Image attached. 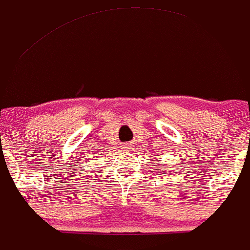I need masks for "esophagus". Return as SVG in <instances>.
Listing matches in <instances>:
<instances>
[{"label":"esophagus","instance_id":"esophagus-1","mask_svg":"<svg viewBox=\"0 0 250 250\" xmlns=\"http://www.w3.org/2000/svg\"><path fill=\"white\" fill-rule=\"evenodd\" d=\"M126 148H130V144H125V149Z\"/></svg>","mask_w":250,"mask_h":250}]
</instances>
